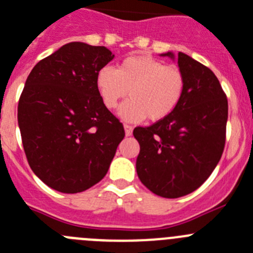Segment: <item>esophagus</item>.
Here are the masks:
<instances>
[{"label": "esophagus", "mask_w": 253, "mask_h": 253, "mask_svg": "<svg viewBox=\"0 0 253 253\" xmlns=\"http://www.w3.org/2000/svg\"><path fill=\"white\" fill-rule=\"evenodd\" d=\"M125 132H126V136H131L132 131H133V127L129 126V125H125Z\"/></svg>", "instance_id": "1"}]
</instances>
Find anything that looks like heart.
Returning <instances> with one entry per match:
<instances>
[{"label":"heart","instance_id":"b5f03b06","mask_svg":"<svg viewBox=\"0 0 253 253\" xmlns=\"http://www.w3.org/2000/svg\"><path fill=\"white\" fill-rule=\"evenodd\" d=\"M102 102L110 110L118 106L129 90L120 116L129 122L161 121L180 104L185 93V77L179 68L165 65L151 56H129L117 69L103 67L95 76Z\"/></svg>","mask_w":253,"mask_h":253}]
</instances>
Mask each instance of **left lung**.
Wrapping results in <instances>:
<instances>
[{
    "label": "left lung",
    "instance_id": "8db88e82",
    "mask_svg": "<svg viewBox=\"0 0 253 253\" xmlns=\"http://www.w3.org/2000/svg\"><path fill=\"white\" fill-rule=\"evenodd\" d=\"M164 56L174 59V54ZM185 93L176 110L149 127H136V170L154 194L179 198L197 190L219 163L226 143L228 101L214 73L177 54Z\"/></svg>",
    "mask_w": 253,
    "mask_h": 253
}]
</instances>
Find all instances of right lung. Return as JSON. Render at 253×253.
I'll use <instances>...</instances> for the list:
<instances>
[{
	"mask_svg": "<svg viewBox=\"0 0 253 253\" xmlns=\"http://www.w3.org/2000/svg\"><path fill=\"white\" fill-rule=\"evenodd\" d=\"M115 58L106 46L69 42L40 60L25 83L17 121L31 170L58 192L81 193L110 169L124 125L95 85Z\"/></svg>",
	"mask_w": 253,
	"mask_h": 253,
	"instance_id": "right-lung-1",
	"label": "right lung"
}]
</instances>
